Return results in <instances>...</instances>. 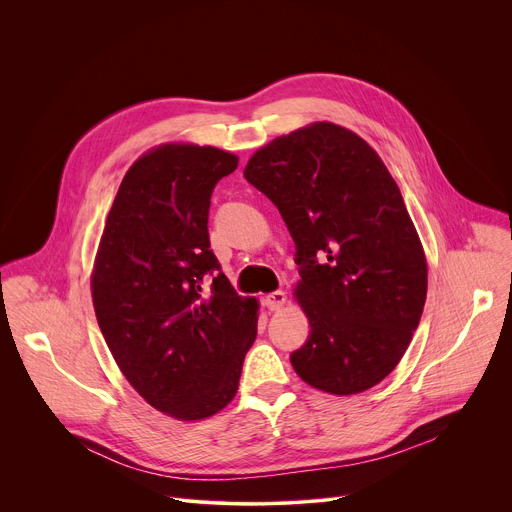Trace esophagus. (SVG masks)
<instances>
[{
    "label": "esophagus",
    "mask_w": 512,
    "mask_h": 512,
    "mask_svg": "<svg viewBox=\"0 0 512 512\" xmlns=\"http://www.w3.org/2000/svg\"><path fill=\"white\" fill-rule=\"evenodd\" d=\"M263 304L271 310V312H275V310H279V308H283V304H285V294L281 289H277V291H271L269 296H265L263 298Z\"/></svg>",
    "instance_id": "1"
}]
</instances>
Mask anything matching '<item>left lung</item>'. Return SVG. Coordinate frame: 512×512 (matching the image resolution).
Instances as JSON below:
<instances>
[{
    "mask_svg": "<svg viewBox=\"0 0 512 512\" xmlns=\"http://www.w3.org/2000/svg\"><path fill=\"white\" fill-rule=\"evenodd\" d=\"M245 178L296 243V298L310 320L306 344L289 356L296 373L332 395L375 387L405 354L427 294L393 176L367 141L324 121L267 143Z\"/></svg>",
    "mask_w": 512,
    "mask_h": 512,
    "instance_id": "1",
    "label": "left lung"
}]
</instances>
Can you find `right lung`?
<instances>
[{"instance_id": "obj_1", "label": "right lung", "mask_w": 512, "mask_h": 512, "mask_svg": "<svg viewBox=\"0 0 512 512\" xmlns=\"http://www.w3.org/2000/svg\"><path fill=\"white\" fill-rule=\"evenodd\" d=\"M239 158L210 145H162L125 174L91 279L105 342L131 387L184 421L233 401L257 336V302L241 298L210 249L208 210Z\"/></svg>"}]
</instances>
